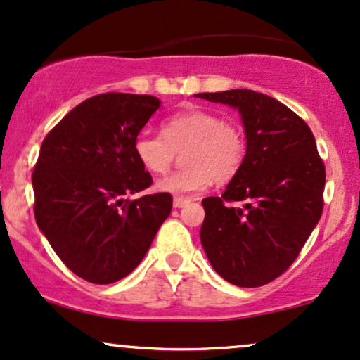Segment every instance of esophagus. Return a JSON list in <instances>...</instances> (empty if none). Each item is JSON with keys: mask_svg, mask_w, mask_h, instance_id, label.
Instances as JSON below:
<instances>
[{"mask_svg": "<svg viewBox=\"0 0 360 360\" xmlns=\"http://www.w3.org/2000/svg\"><path fill=\"white\" fill-rule=\"evenodd\" d=\"M187 204H190V198H185V197L173 198V207H175V209H181V207H185Z\"/></svg>", "mask_w": 360, "mask_h": 360, "instance_id": "esophagus-1", "label": "esophagus"}]
</instances>
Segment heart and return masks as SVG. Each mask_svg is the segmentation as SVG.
<instances>
[{"label":"heart","mask_w":360,"mask_h":360,"mask_svg":"<svg viewBox=\"0 0 360 360\" xmlns=\"http://www.w3.org/2000/svg\"><path fill=\"white\" fill-rule=\"evenodd\" d=\"M187 168L165 176L156 188L172 195L202 192L217 181L238 175L246 158V136L236 122L210 111H187L162 122V134L139 133L133 151L146 172L162 175L172 168L176 153Z\"/></svg>","instance_id":"heart-1"}]
</instances>
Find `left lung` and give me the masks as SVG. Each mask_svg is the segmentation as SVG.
<instances>
[{
  "mask_svg": "<svg viewBox=\"0 0 360 360\" xmlns=\"http://www.w3.org/2000/svg\"><path fill=\"white\" fill-rule=\"evenodd\" d=\"M195 96L238 108L248 138L246 158L226 192L202 200V246L226 281L243 288L268 285L293 264L322 215L325 165L314 133L298 114L261 92Z\"/></svg>",
  "mask_w": 360,
  "mask_h": 360,
  "instance_id": "1",
  "label": "left lung"
}]
</instances>
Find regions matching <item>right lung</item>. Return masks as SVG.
<instances>
[{"label": "right lung", "instance_id": "obj_1", "mask_svg": "<svg viewBox=\"0 0 360 360\" xmlns=\"http://www.w3.org/2000/svg\"><path fill=\"white\" fill-rule=\"evenodd\" d=\"M158 108L153 96L97 94L41 143L32 173L35 221L62 263L89 283L128 276L172 212L167 192L128 198L153 184L133 143Z\"/></svg>", "mask_w": 360, "mask_h": 360}]
</instances>
